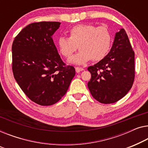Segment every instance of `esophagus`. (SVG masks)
I'll return each mask as SVG.
<instances>
[{"instance_id": "34e87169", "label": "esophagus", "mask_w": 148, "mask_h": 148, "mask_svg": "<svg viewBox=\"0 0 148 148\" xmlns=\"http://www.w3.org/2000/svg\"><path fill=\"white\" fill-rule=\"evenodd\" d=\"M75 69H76V72L77 73H79V72H80L81 71H83V70H84V68H80V67H76Z\"/></svg>"}]
</instances>
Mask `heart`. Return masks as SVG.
<instances>
[{
	"label": "heart",
	"mask_w": 148,
	"mask_h": 148,
	"mask_svg": "<svg viewBox=\"0 0 148 148\" xmlns=\"http://www.w3.org/2000/svg\"><path fill=\"white\" fill-rule=\"evenodd\" d=\"M68 34L69 38H58V47L62 56L70 58L79 46L80 52L70 60L77 64H84L91 59L94 62L103 60L109 53L113 42L111 33L105 26L77 25L70 29Z\"/></svg>",
	"instance_id": "1"
}]
</instances>
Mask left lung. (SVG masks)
Wrapping results in <instances>:
<instances>
[{
	"label": "left lung",
	"instance_id": "8db88e82",
	"mask_svg": "<svg viewBox=\"0 0 148 148\" xmlns=\"http://www.w3.org/2000/svg\"><path fill=\"white\" fill-rule=\"evenodd\" d=\"M88 70L91 74L89 90L99 103H116L127 95L135 79V53L124 29L116 33L107 56Z\"/></svg>",
	"mask_w": 148,
	"mask_h": 148
}]
</instances>
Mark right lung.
Returning a JSON list of instances; mask_svg holds the SVG:
<instances>
[{
    "label": "right lung",
    "instance_id": "add662e5",
    "mask_svg": "<svg viewBox=\"0 0 148 148\" xmlns=\"http://www.w3.org/2000/svg\"><path fill=\"white\" fill-rule=\"evenodd\" d=\"M60 25L56 21L33 23L12 42L14 78L27 97L41 106L59 101L76 73L73 66L62 61L54 44L52 35Z\"/></svg>",
    "mask_w": 148,
    "mask_h": 148
}]
</instances>
